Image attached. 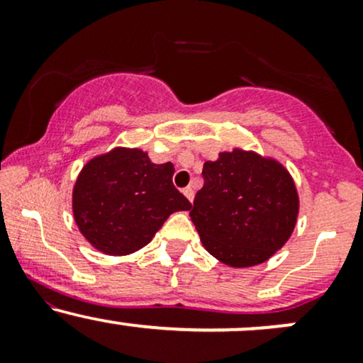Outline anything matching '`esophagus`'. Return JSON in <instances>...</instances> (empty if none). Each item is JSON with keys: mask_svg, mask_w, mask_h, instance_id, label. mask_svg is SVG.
Returning a JSON list of instances; mask_svg holds the SVG:
<instances>
[{"mask_svg": "<svg viewBox=\"0 0 363 363\" xmlns=\"http://www.w3.org/2000/svg\"><path fill=\"white\" fill-rule=\"evenodd\" d=\"M182 193H184V196L187 199H189L191 203H193V199H194V189L191 186H187V187H184V191H182Z\"/></svg>", "mask_w": 363, "mask_h": 363, "instance_id": "obj_1", "label": "esophagus"}]
</instances>
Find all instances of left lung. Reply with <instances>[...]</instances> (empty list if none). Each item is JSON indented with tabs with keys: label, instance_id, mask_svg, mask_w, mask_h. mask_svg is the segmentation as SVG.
<instances>
[{
	"label": "left lung",
	"instance_id": "1",
	"mask_svg": "<svg viewBox=\"0 0 363 363\" xmlns=\"http://www.w3.org/2000/svg\"><path fill=\"white\" fill-rule=\"evenodd\" d=\"M205 184L189 216L211 256L232 268L268 261L290 239L298 193L278 160L252 150L220 152L203 165Z\"/></svg>",
	"mask_w": 363,
	"mask_h": 363
}]
</instances>
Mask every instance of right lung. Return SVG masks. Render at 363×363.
<instances>
[{"instance_id": "add662e5", "label": "right lung", "mask_w": 363, "mask_h": 363, "mask_svg": "<svg viewBox=\"0 0 363 363\" xmlns=\"http://www.w3.org/2000/svg\"><path fill=\"white\" fill-rule=\"evenodd\" d=\"M172 176L170 162L153 164L140 148L116 147L90 158L73 186L78 230L107 256L140 251L174 211L191 208Z\"/></svg>"}]
</instances>
